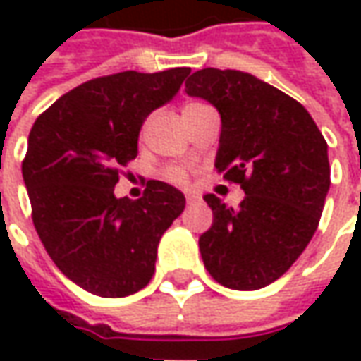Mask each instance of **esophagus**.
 <instances>
[{
    "label": "esophagus",
    "mask_w": 361,
    "mask_h": 361,
    "mask_svg": "<svg viewBox=\"0 0 361 361\" xmlns=\"http://www.w3.org/2000/svg\"><path fill=\"white\" fill-rule=\"evenodd\" d=\"M201 201V195H195V192H188L187 195V204H195V202Z\"/></svg>",
    "instance_id": "34e87169"
}]
</instances>
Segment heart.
<instances>
[{"instance_id":"1","label":"heart","mask_w":361,"mask_h":361,"mask_svg":"<svg viewBox=\"0 0 361 361\" xmlns=\"http://www.w3.org/2000/svg\"><path fill=\"white\" fill-rule=\"evenodd\" d=\"M185 108H187V106H185ZM164 178H166L169 183L176 185V187H187L188 185V173L187 169H183V166H169V169L164 171Z\"/></svg>"}]
</instances>
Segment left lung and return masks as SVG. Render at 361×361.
I'll return each mask as SVG.
<instances>
[{
	"label": "left lung",
	"mask_w": 361,
	"mask_h": 361,
	"mask_svg": "<svg viewBox=\"0 0 361 361\" xmlns=\"http://www.w3.org/2000/svg\"><path fill=\"white\" fill-rule=\"evenodd\" d=\"M185 86L219 110L215 166L245 190L239 209L204 195V267L229 289L255 291L298 261L319 225L331 183L326 138L298 100L251 74L204 68Z\"/></svg>",
	"instance_id": "obj_1"
}]
</instances>
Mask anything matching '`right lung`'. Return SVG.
Masks as SVG:
<instances>
[{"label":"right lung","instance_id":"1","mask_svg":"<svg viewBox=\"0 0 361 361\" xmlns=\"http://www.w3.org/2000/svg\"><path fill=\"white\" fill-rule=\"evenodd\" d=\"M190 68L118 72L80 84L34 122L21 162L34 227L68 279L100 298L136 293L154 275L162 233L185 195L148 180L138 201L116 199L138 154L145 118L173 100Z\"/></svg>","mask_w":361,"mask_h":361}]
</instances>
